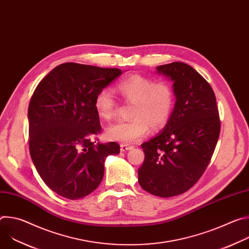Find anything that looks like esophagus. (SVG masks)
I'll return each mask as SVG.
<instances>
[{
	"instance_id": "obj_1",
	"label": "esophagus",
	"mask_w": 249,
	"mask_h": 249,
	"mask_svg": "<svg viewBox=\"0 0 249 249\" xmlns=\"http://www.w3.org/2000/svg\"><path fill=\"white\" fill-rule=\"evenodd\" d=\"M132 149V146H128V145H121L120 146V151L121 152H126V151H129Z\"/></svg>"
}]
</instances>
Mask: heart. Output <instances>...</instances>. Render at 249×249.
Listing matches in <instances>:
<instances>
[{
    "mask_svg": "<svg viewBox=\"0 0 249 249\" xmlns=\"http://www.w3.org/2000/svg\"><path fill=\"white\" fill-rule=\"evenodd\" d=\"M117 89L126 101L132 102L133 118L110 125L106 132L109 140L131 145L148 134L149 126L159 130L166 125L174 103V92L169 84L155 83L149 77L134 74L122 80ZM94 108L103 120H109L114 115L116 102L109 89H102L96 93Z\"/></svg>",
    "mask_w": 249,
    "mask_h": 249,
    "instance_id": "b5f03b06",
    "label": "heart"
}]
</instances>
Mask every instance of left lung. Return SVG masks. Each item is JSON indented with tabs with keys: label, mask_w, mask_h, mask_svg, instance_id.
Wrapping results in <instances>:
<instances>
[{
	"label": "left lung",
	"mask_w": 249,
	"mask_h": 249,
	"mask_svg": "<svg viewBox=\"0 0 249 249\" xmlns=\"http://www.w3.org/2000/svg\"><path fill=\"white\" fill-rule=\"evenodd\" d=\"M173 82V111L162 132L142 144L145 160L138 170L141 187L159 197L189 190L206 170L221 131L216 96L191 66L173 62L157 67Z\"/></svg>",
	"instance_id": "left-lung-1"
}]
</instances>
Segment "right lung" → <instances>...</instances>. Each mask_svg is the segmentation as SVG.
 <instances>
[{
  "label": "right lung",
  "mask_w": 249,
  "mask_h": 249,
  "mask_svg": "<svg viewBox=\"0 0 249 249\" xmlns=\"http://www.w3.org/2000/svg\"><path fill=\"white\" fill-rule=\"evenodd\" d=\"M121 74L116 68L64 63L35 89L27 114L30 157L58 195L77 200L90 194L103 178L106 157L119 154L114 142L95 144L101 126L94 97Z\"/></svg>",
  "instance_id": "add662e5"
}]
</instances>
